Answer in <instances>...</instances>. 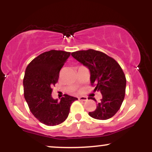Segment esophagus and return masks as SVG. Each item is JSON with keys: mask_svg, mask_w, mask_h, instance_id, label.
<instances>
[{"mask_svg": "<svg viewBox=\"0 0 152 152\" xmlns=\"http://www.w3.org/2000/svg\"><path fill=\"white\" fill-rule=\"evenodd\" d=\"M78 100L83 101V102H85V101L88 100V99H87V97H86V96H80V97H78Z\"/></svg>", "mask_w": 152, "mask_h": 152, "instance_id": "obj_1", "label": "esophagus"}]
</instances>
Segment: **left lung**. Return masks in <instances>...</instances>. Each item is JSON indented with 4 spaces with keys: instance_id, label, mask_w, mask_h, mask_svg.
Here are the masks:
<instances>
[{
    "instance_id": "obj_1",
    "label": "left lung",
    "mask_w": 152,
    "mask_h": 152,
    "mask_svg": "<svg viewBox=\"0 0 152 152\" xmlns=\"http://www.w3.org/2000/svg\"><path fill=\"white\" fill-rule=\"evenodd\" d=\"M71 56L89 69L91 84L95 86L94 91L102 94L96 109L88 113L89 116L99 120L114 116L125 96L126 79L121 66L113 58L94 49L78 50L71 53Z\"/></svg>"
}]
</instances>
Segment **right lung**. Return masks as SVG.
Wrapping results in <instances>:
<instances>
[{"instance_id":"obj_1","label":"right lung","mask_w":152,"mask_h":152,"mask_svg":"<svg viewBox=\"0 0 152 152\" xmlns=\"http://www.w3.org/2000/svg\"><path fill=\"white\" fill-rule=\"evenodd\" d=\"M70 52L50 50L40 54L27 66L23 78V90L29 109L40 122L56 126L69 116L70 107L77 98L64 94L58 99L52 98V86L58 82L59 72Z\"/></svg>"}]
</instances>
